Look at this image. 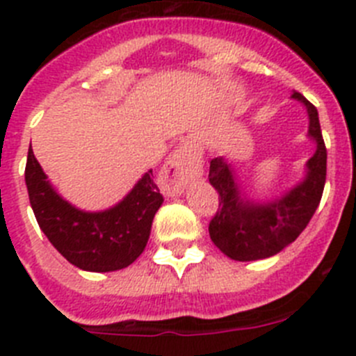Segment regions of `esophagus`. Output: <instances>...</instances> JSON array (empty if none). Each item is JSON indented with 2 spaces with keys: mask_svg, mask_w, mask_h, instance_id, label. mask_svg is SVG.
Wrapping results in <instances>:
<instances>
[{
  "mask_svg": "<svg viewBox=\"0 0 356 356\" xmlns=\"http://www.w3.org/2000/svg\"><path fill=\"white\" fill-rule=\"evenodd\" d=\"M203 165L201 156L196 153L193 144H181L178 149L163 163L159 175V184L165 196H178L188 184L200 178Z\"/></svg>",
  "mask_w": 356,
  "mask_h": 356,
  "instance_id": "1",
  "label": "esophagus"
}]
</instances>
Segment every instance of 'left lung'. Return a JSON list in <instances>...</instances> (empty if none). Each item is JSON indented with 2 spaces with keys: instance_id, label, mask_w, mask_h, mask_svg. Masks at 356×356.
I'll return each mask as SVG.
<instances>
[{
  "instance_id": "left-lung-1",
  "label": "left lung",
  "mask_w": 356,
  "mask_h": 356,
  "mask_svg": "<svg viewBox=\"0 0 356 356\" xmlns=\"http://www.w3.org/2000/svg\"><path fill=\"white\" fill-rule=\"evenodd\" d=\"M294 99L307 106L310 127L308 134L317 143L314 156L308 160L305 181L282 200L273 203H253L238 191L235 176L222 159L210 162L209 181L219 194L216 216L209 225V234L226 257L250 262L280 253L300 237L319 207L326 181V146L321 134L317 108L300 92Z\"/></svg>"
}]
</instances>
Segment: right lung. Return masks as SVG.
Masks as SVG:
<instances>
[{
  "instance_id": "add662e5",
  "label": "right lung",
  "mask_w": 356,
  "mask_h": 356,
  "mask_svg": "<svg viewBox=\"0 0 356 356\" xmlns=\"http://www.w3.org/2000/svg\"><path fill=\"white\" fill-rule=\"evenodd\" d=\"M24 180L44 235L67 262L92 273L118 271L139 259L149 238L153 217L163 201L153 172L147 171L114 209L81 212L53 191L31 147Z\"/></svg>"
}]
</instances>
